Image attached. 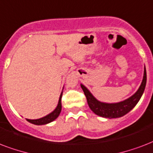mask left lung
<instances>
[{"label": "left lung", "instance_id": "1", "mask_svg": "<svg viewBox=\"0 0 153 153\" xmlns=\"http://www.w3.org/2000/svg\"><path fill=\"white\" fill-rule=\"evenodd\" d=\"M146 69L144 67L143 80H142V83L140 86L139 89L137 91V93L127 100L119 103H115V104L100 102L92 95V93H90L85 86H84L83 85H80V86L84 91V93H85L86 99H87L88 105L91 108V110L95 114L98 115L100 117L112 119V118H118V117L125 116L136 106V105L138 103V101L141 97L142 94L144 93L145 85H146Z\"/></svg>", "mask_w": 153, "mask_h": 153}]
</instances>
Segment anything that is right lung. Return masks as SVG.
Returning a JSON list of instances; mask_svg holds the SVG:
<instances>
[{"instance_id": "right-lung-1", "label": "right lung", "mask_w": 153, "mask_h": 153, "mask_svg": "<svg viewBox=\"0 0 153 153\" xmlns=\"http://www.w3.org/2000/svg\"><path fill=\"white\" fill-rule=\"evenodd\" d=\"M62 93H61L60 97V99H59V102H58V105L56 106V108H55V110L52 112L51 113H49L48 115L45 116V117H42V118H40V119L36 120H28L26 119L28 122H30L32 124L36 125H46V124H48L50 122L53 121L54 120H56L58 117V116L60 115V111H61V97H62Z\"/></svg>"}]
</instances>
